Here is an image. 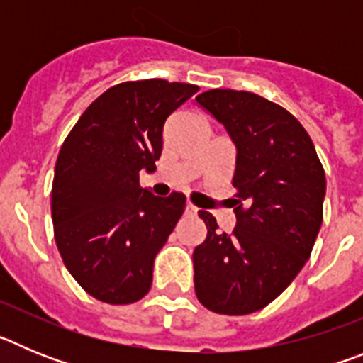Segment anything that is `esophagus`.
Masks as SVG:
<instances>
[{
  "mask_svg": "<svg viewBox=\"0 0 363 363\" xmlns=\"http://www.w3.org/2000/svg\"><path fill=\"white\" fill-rule=\"evenodd\" d=\"M185 214H189V216H196L198 207H194L191 201H187V205H185Z\"/></svg>",
  "mask_w": 363,
  "mask_h": 363,
  "instance_id": "esophagus-1",
  "label": "esophagus"
}]
</instances>
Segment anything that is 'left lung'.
<instances>
[{"label": "left lung", "mask_w": 363, "mask_h": 363, "mask_svg": "<svg viewBox=\"0 0 363 363\" xmlns=\"http://www.w3.org/2000/svg\"><path fill=\"white\" fill-rule=\"evenodd\" d=\"M196 104L220 121L236 147V227L194 249V289L213 313L264 309L309 259L323 220L325 172L307 130L280 105L245 91L213 89Z\"/></svg>", "instance_id": "obj_1"}]
</instances>
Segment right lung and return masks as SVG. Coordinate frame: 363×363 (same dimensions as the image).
Listing matches in <instances>:
<instances>
[{"label":"right lung","instance_id":"right-lung-1","mask_svg":"<svg viewBox=\"0 0 363 363\" xmlns=\"http://www.w3.org/2000/svg\"><path fill=\"white\" fill-rule=\"evenodd\" d=\"M198 86L125 82L94 99L63 142L52 182L54 238L86 293L112 306L142 300L154 258L185 209V196L140 187L156 171L163 125Z\"/></svg>","mask_w":363,"mask_h":363}]
</instances>
